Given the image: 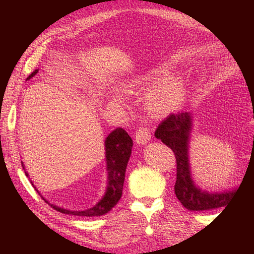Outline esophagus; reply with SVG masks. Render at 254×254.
<instances>
[{
  "mask_svg": "<svg viewBox=\"0 0 254 254\" xmlns=\"http://www.w3.org/2000/svg\"><path fill=\"white\" fill-rule=\"evenodd\" d=\"M150 130L149 127H145V125H141L135 132V139L137 143L139 144H145L150 139Z\"/></svg>",
  "mask_w": 254,
  "mask_h": 254,
  "instance_id": "1",
  "label": "esophagus"
}]
</instances>
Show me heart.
Listing matches in <instances>:
<instances>
[{
    "mask_svg": "<svg viewBox=\"0 0 254 254\" xmlns=\"http://www.w3.org/2000/svg\"><path fill=\"white\" fill-rule=\"evenodd\" d=\"M185 88L182 81L170 78L157 82L147 94L148 105L156 112H170L182 104Z\"/></svg>",
    "mask_w": 254,
    "mask_h": 254,
    "instance_id": "obj_1",
    "label": "heart"
}]
</instances>
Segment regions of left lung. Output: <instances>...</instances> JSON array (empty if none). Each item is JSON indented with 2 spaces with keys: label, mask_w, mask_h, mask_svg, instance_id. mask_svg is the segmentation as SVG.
I'll use <instances>...</instances> for the list:
<instances>
[{
  "label": "left lung",
  "mask_w": 254,
  "mask_h": 254,
  "mask_svg": "<svg viewBox=\"0 0 254 254\" xmlns=\"http://www.w3.org/2000/svg\"><path fill=\"white\" fill-rule=\"evenodd\" d=\"M190 131L191 115L188 112L170 115L159 124L155 131L156 138L161 139L176 155L177 180L174 185L176 196L186 209L192 211L221 208L226 205L237 192L228 191L222 193H209V192L200 191L194 186L191 179L188 155Z\"/></svg>",
  "instance_id": "1"
}]
</instances>
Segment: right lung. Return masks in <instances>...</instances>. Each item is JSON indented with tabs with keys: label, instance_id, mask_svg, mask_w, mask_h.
Wrapping results in <instances>:
<instances>
[{
	"label": "right lung",
	"instance_id": "right-lung-1",
	"mask_svg": "<svg viewBox=\"0 0 254 254\" xmlns=\"http://www.w3.org/2000/svg\"><path fill=\"white\" fill-rule=\"evenodd\" d=\"M37 72L38 70H34L27 77V80L33 77ZM105 147H106V161L107 171H109V185H107L106 193H105L103 199L98 204H95L93 208L87 209L84 211L66 210V209L58 208L54 204H50L55 210L62 212V214L75 215V216L94 217L107 214L118 203V200L122 197V192H123L125 170H127V161H129V157L131 155L132 139L123 127H117L107 136L106 141H105ZM45 202L48 203V200H45Z\"/></svg>",
	"mask_w": 254,
	"mask_h": 254
}]
</instances>
